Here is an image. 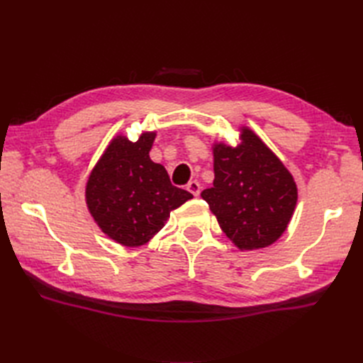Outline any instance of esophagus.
I'll return each instance as SVG.
<instances>
[{
	"label": "esophagus",
	"mask_w": 363,
	"mask_h": 363,
	"mask_svg": "<svg viewBox=\"0 0 363 363\" xmlns=\"http://www.w3.org/2000/svg\"><path fill=\"white\" fill-rule=\"evenodd\" d=\"M186 189H188L194 196H199L200 192H201V186H200L199 182L194 180V182L188 183V186H186Z\"/></svg>",
	"instance_id": "obj_1"
}]
</instances>
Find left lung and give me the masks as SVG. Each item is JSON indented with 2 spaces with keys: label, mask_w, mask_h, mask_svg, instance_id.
<instances>
[{
  "label": "left lung",
  "mask_w": 363,
  "mask_h": 363,
  "mask_svg": "<svg viewBox=\"0 0 363 363\" xmlns=\"http://www.w3.org/2000/svg\"><path fill=\"white\" fill-rule=\"evenodd\" d=\"M236 147L213 144V186L201 192L219 227L239 250L269 247L294 215L292 174L255 131L240 127Z\"/></svg>",
  "instance_id": "obj_1"
}]
</instances>
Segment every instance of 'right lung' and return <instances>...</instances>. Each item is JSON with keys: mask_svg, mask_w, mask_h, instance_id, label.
<instances>
[{"mask_svg": "<svg viewBox=\"0 0 363 363\" xmlns=\"http://www.w3.org/2000/svg\"><path fill=\"white\" fill-rule=\"evenodd\" d=\"M156 131L136 142L118 135L86 183V204L101 232L124 247H140L159 233L174 208L192 194L172 186L163 164L150 159Z\"/></svg>", "mask_w": 363, "mask_h": 363, "instance_id": "1", "label": "right lung"}]
</instances>
